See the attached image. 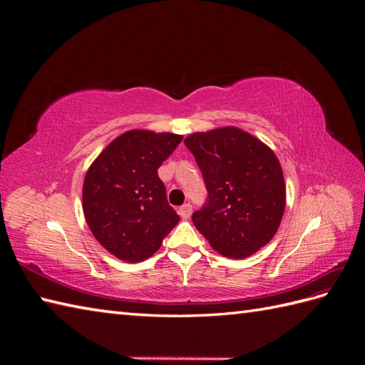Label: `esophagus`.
<instances>
[{
    "instance_id": "obj_1",
    "label": "esophagus",
    "mask_w": 365,
    "mask_h": 365,
    "mask_svg": "<svg viewBox=\"0 0 365 365\" xmlns=\"http://www.w3.org/2000/svg\"><path fill=\"white\" fill-rule=\"evenodd\" d=\"M192 212H193V208H192V205H190L189 202L181 205L180 210H178V213H180V216H181L182 219H189L190 215H192Z\"/></svg>"
}]
</instances>
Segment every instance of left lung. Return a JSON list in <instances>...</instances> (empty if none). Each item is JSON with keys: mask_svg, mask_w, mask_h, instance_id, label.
<instances>
[{"mask_svg": "<svg viewBox=\"0 0 365 365\" xmlns=\"http://www.w3.org/2000/svg\"><path fill=\"white\" fill-rule=\"evenodd\" d=\"M200 165L207 202L192 215L197 231L219 254L245 259L277 233L286 187L275 153L235 126L196 132L184 140Z\"/></svg>", "mask_w": 365, "mask_h": 365, "instance_id": "8db88e82", "label": "left lung"}]
</instances>
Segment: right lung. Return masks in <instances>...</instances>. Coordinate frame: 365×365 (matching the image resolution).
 <instances>
[{
    "instance_id": "obj_1",
    "label": "right lung",
    "mask_w": 365,
    "mask_h": 365,
    "mask_svg": "<svg viewBox=\"0 0 365 365\" xmlns=\"http://www.w3.org/2000/svg\"><path fill=\"white\" fill-rule=\"evenodd\" d=\"M181 140L170 132L128 130L109 143L88 169L82 192L86 224L117 259L146 260L180 222L158 168Z\"/></svg>"
}]
</instances>
